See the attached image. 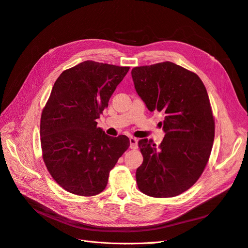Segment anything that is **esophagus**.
Listing matches in <instances>:
<instances>
[{
    "mask_svg": "<svg viewBox=\"0 0 248 248\" xmlns=\"http://www.w3.org/2000/svg\"><path fill=\"white\" fill-rule=\"evenodd\" d=\"M129 141H130V148L136 149L137 148V139L135 137H130L129 138Z\"/></svg>",
    "mask_w": 248,
    "mask_h": 248,
    "instance_id": "obj_1",
    "label": "esophagus"
}]
</instances>
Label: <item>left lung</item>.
Returning a JSON list of instances; mask_svg holds the SVG:
<instances>
[{"label": "left lung", "mask_w": 248, "mask_h": 248, "mask_svg": "<svg viewBox=\"0 0 248 248\" xmlns=\"http://www.w3.org/2000/svg\"><path fill=\"white\" fill-rule=\"evenodd\" d=\"M131 75L148 110L164 115L160 127L166 132L158 146L139 140L138 188L153 198L179 196L201 176L213 147L215 120L207 90L197 74L170 62L136 66Z\"/></svg>", "instance_id": "left-lung-1"}]
</instances>
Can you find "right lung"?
Instances as JSON below:
<instances>
[{
	"mask_svg": "<svg viewBox=\"0 0 248 248\" xmlns=\"http://www.w3.org/2000/svg\"><path fill=\"white\" fill-rule=\"evenodd\" d=\"M129 66L87 61L57 78L41 114L42 157L53 180L84 197L102 193L110 170L130 146L125 135L111 137L97 127Z\"/></svg>",
	"mask_w": 248,
	"mask_h": 248,
	"instance_id": "1",
	"label": "right lung"
}]
</instances>
